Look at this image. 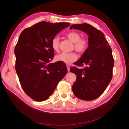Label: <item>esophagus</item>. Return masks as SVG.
I'll list each match as a JSON object with an SVG mask.
<instances>
[{
	"label": "esophagus",
	"instance_id": "obj_1",
	"mask_svg": "<svg viewBox=\"0 0 129 129\" xmlns=\"http://www.w3.org/2000/svg\"><path fill=\"white\" fill-rule=\"evenodd\" d=\"M67 70H68V72H69V71H70V67H69V66H67Z\"/></svg>",
	"mask_w": 129,
	"mask_h": 129
}]
</instances>
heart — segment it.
I'll list each match as a JSON object with an SVG mask.
<instances>
[{
    "mask_svg": "<svg viewBox=\"0 0 129 129\" xmlns=\"http://www.w3.org/2000/svg\"><path fill=\"white\" fill-rule=\"evenodd\" d=\"M66 37L68 39L74 43V47L76 52L80 53H83L87 49L89 46V40L85 38H81L80 34L76 32L72 31L66 34ZM59 45V39L57 37L53 39L51 42L52 49L54 51H57ZM56 60L63 63L70 64L77 58V55L75 53H62L56 56Z\"/></svg>",
    "mask_w": 129,
    "mask_h": 129,
    "instance_id": "heart-1",
    "label": "heart"
}]
</instances>
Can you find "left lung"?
Returning a JSON list of instances; mask_svg holds the SVG:
<instances>
[{
  "label": "left lung",
  "mask_w": 129,
  "mask_h": 129,
  "mask_svg": "<svg viewBox=\"0 0 129 129\" xmlns=\"http://www.w3.org/2000/svg\"><path fill=\"white\" fill-rule=\"evenodd\" d=\"M81 30L88 35L89 46L80 59L74 64L82 67H72L70 71L76 75L72 86L75 96L84 101H91L102 94L110 82L114 60L112 50L104 34L92 26L84 23L74 24L70 29Z\"/></svg>",
  "instance_id": "8db88e82"
}]
</instances>
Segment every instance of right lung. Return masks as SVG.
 <instances>
[{
	"label": "right lung",
	"mask_w": 129,
	"mask_h": 129,
	"mask_svg": "<svg viewBox=\"0 0 129 129\" xmlns=\"http://www.w3.org/2000/svg\"><path fill=\"white\" fill-rule=\"evenodd\" d=\"M70 26L68 22L41 21L25 29L15 46V71L22 89L33 100L41 102L53 94L67 73L64 63L53 60V39Z\"/></svg>",
	"instance_id": "1"
}]
</instances>
